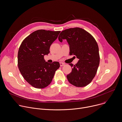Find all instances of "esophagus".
Wrapping results in <instances>:
<instances>
[{
  "mask_svg": "<svg viewBox=\"0 0 122 122\" xmlns=\"http://www.w3.org/2000/svg\"><path fill=\"white\" fill-rule=\"evenodd\" d=\"M64 65H65V64H64V63H61V62L60 63V66H64Z\"/></svg>",
  "mask_w": 122,
  "mask_h": 122,
  "instance_id": "34e87169",
  "label": "esophagus"
}]
</instances>
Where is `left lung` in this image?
<instances>
[{
  "label": "left lung",
  "instance_id": "left-lung-1",
  "mask_svg": "<svg viewBox=\"0 0 122 122\" xmlns=\"http://www.w3.org/2000/svg\"><path fill=\"white\" fill-rule=\"evenodd\" d=\"M66 39L69 45L70 56L79 60L73 65L71 72L66 76L70 83L77 87L89 84L95 77L100 64L99 47L94 38L85 30L78 27L63 30L58 40Z\"/></svg>",
  "mask_w": 122,
  "mask_h": 122
}]
</instances>
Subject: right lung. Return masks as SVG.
I'll return each instance as SVG.
<instances>
[{"instance_id": "1", "label": "right lung", "mask_w": 122, "mask_h": 122, "mask_svg": "<svg viewBox=\"0 0 122 122\" xmlns=\"http://www.w3.org/2000/svg\"><path fill=\"white\" fill-rule=\"evenodd\" d=\"M60 31L45 30H36L21 43L18 54V66L26 81L37 89H43L52 82L58 62L49 63L44 56L50 53V47L57 39Z\"/></svg>"}]
</instances>
